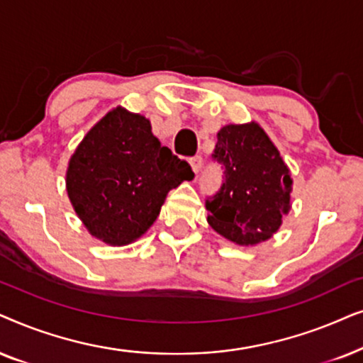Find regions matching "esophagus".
Instances as JSON below:
<instances>
[{"label": "esophagus", "instance_id": "1", "mask_svg": "<svg viewBox=\"0 0 363 363\" xmlns=\"http://www.w3.org/2000/svg\"><path fill=\"white\" fill-rule=\"evenodd\" d=\"M189 162H191L192 171H194V172L197 174V172H199L201 169H202V162H204V161H202L201 156H194V157L189 159Z\"/></svg>", "mask_w": 363, "mask_h": 363}]
</instances>
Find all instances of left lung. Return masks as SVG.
Masks as SVG:
<instances>
[{"instance_id":"1","label":"left lung","mask_w":363,"mask_h":363,"mask_svg":"<svg viewBox=\"0 0 363 363\" xmlns=\"http://www.w3.org/2000/svg\"><path fill=\"white\" fill-rule=\"evenodd\" d=\"M212 159L224 169L220 189L206 201L212 229L239 245L272 238L291 209L292 179L264 129L257 123L224 125Z\"/></svg>"}]
</instances>
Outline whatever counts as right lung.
Segmentation results:
<instances>
[{
	"instance_id": "obj_1",
	"label": "right lung",
	"mask_w": 363,
	"mask_h": 363,
	"mask_svg": "<svg viewBox=\"0 0 363 363\" xmlns=\"http://www.w3.org/2000/svg\"><path fill=\"white\" fill-rule=\"evenodd\" d=\"M191 179L189 164L161 146L149 119L116 108L71 156L66 189L91 235L125 245L154 224L167 192Z\"/></svg>"
}]
</instances>
